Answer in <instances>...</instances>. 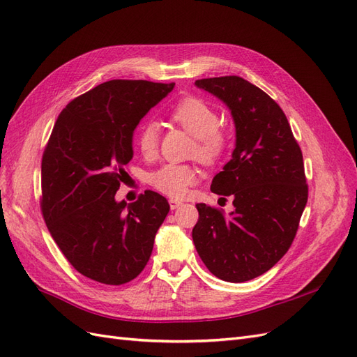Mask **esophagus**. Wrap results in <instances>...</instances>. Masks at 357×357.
<instances>
[{
    "label": "esophagus",
    "instance_id": "1",
    "mask_svg": "<svg viewBox=\"0 0 357 357\" xmlns=\"http://www.w3.org/2000/svg\"><path fill=\"white\" fill-rule=\"evenodd\" d=\"M181 204H183L181 201H177V199H169V207H171V210H176V208H178Z\"/></svg>",
    "mask_w": 357,
    "mask_h": 357
}]
</instances>
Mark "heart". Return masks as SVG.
<instances>
[{"mask_svg":"<svg viewBox=\"0 0 357 357\" xmlns=\"http://www.w3.org/2000/svg\"><path fill=\"white\" fill-rule=\"evenodd\" d=\"M171 119L197 138V158L204 164H214L228 149V137L219 129V114L213 107L197 96L178 101L169 113ZM137 146L143 156H153L158 149V125L146 122L137 132ZM197 181V171L189 165L167 164L152 174V185L172 198H181Z\"/></svg>","mask_w":357,"mask_h":357,"instance_id":"1","label":"heart"}]
</instances>
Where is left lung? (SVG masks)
<instances>
[{"instance_id":"left-lung-1","label":"left lung","mask_w":357,"mask_h":357,"mask_svg":"<svg viewBox=\"0 0 357 357\" xmlns=\"http://www.w3.org/2000/svg\"><path fill=\"white\" fill-rule=\"evenodd\" d=\"M195 84L228 105L234 119L232 159L211 183V192L234 198V211L197 204L192 238L211 274L243 283L271 269L294 243L308 199L304 160L286 114L257 86L238 75Z\"/></svg>"}]
</instances>
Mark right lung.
<instances>
[{
	"mask_svg": "<svg viewBox=\"0 0 357 357\" xmlns=\"http://www.w3.org/2000/svg\"><path fill=\"white\" fill-rule=\"evenodd\" d=\"M176 83L110 80L74 98L58 116L41 160V211L53 240L77 271L110 286L147 265L168 201L146 190L117 202L132 135Z\"/></svg>",
	"mask_w": 357,
	"mask_h": 357,
	"instance_id": "add662e5",
	"label": "right lung"
}]
</instances>
